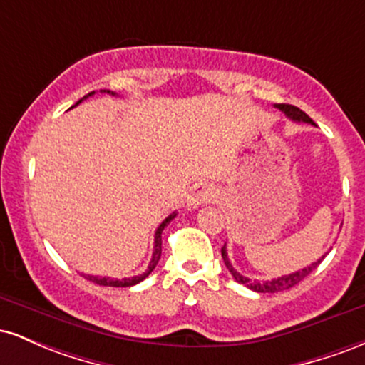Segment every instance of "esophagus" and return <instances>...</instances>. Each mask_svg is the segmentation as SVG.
<instances>
[{"instance_id":"esophagus-1","label":"esophagus","mask_w":365,"mask_h":365,"mask_svg":"<svg viewBox=\"0 0 365 365\" xmlns=\"http://www.w3.org/2000/svg\"><path fill=\"white\" fill-rule=\"evenodd\" d=\"M212 199H215V188H212V185H209V183H199V185L192 188L190 195L187 197V206L190 209H197L199 206H202V204L211 202Z\"/></svg>"}]
</instances>
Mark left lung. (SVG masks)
<instances>
[{"instance_id":"8db88e82","label":"left lung","mask_w":365,"mask_h":365,"mask_svg":"<svg viewBox=\"0 0 365 365\" xmlns=\"http://www.w3.org/2000/svg\"><path fill=\"white\" fill-rule=\"evenodd\" d=\"M276 108H278L279 111H283L284 115H287L288 118L293 120V121H304V123L316 125L311 118H309L307 115H305L302 110H299V108H297V106H292V104H276ZM221 255H223V261L226 264V267H228V271H230V273H232L233 278H235L237 283L245 284L247 288H250V290H254V292H257V293H276V292L288 290V288L295 287L297 283L302 282L305 276L311 274L312 271L316 269L317 266H319L321 261H322V259H324L326 254L322 255L321 259H317L316 262H312L311 266L304 267V269H299V271H295V273H292V274L282 276V278H274V279H271V282H262V283L261 282H255V279L252 282V279H250V278H247V276H242L240 273H238L235 267L232 266V262H230L228 254H226V245L223 247V249H221Z\"/></svg>"}]
</instances>
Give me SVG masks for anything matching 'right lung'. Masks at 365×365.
I'll return each instance as SVG.
<instances>
[{"label":"right lung","instance_id":"add662e5","mask_svg":"<svg viewBox=\"0 0 365 365\" xmlns=\"http://www.w3.org/2000/svg\"><path fill=\"white\" fill-rule=\"evenodd\" d=\"M101 92H106V94H110V96H116V92H113V91H101ZM92 94H96V92L92 91V92H89V94H87V96H83L81 101L75 103V106H77V104H81V103L83 101V99H87V98H89V96H92ZM72 108H73V106H72ZM175 216H177V212H173V215H170L168 217H166L165 221H163L161 225L158 226L156 235H154V252H153V259H150V262H149V266H148V271H145V273H142V274H139V276H133V278H123V279L99 278V276H91V274H82V276H83V278H86V279H89V282H92V283L101 284V287H118V288H123V287H133V284L140 283L142 279L148 278V276H149L150 273H153L154 267H156L159 257H161V233H163V230H165V226L170 225V221L173 220Z\"/></svg>","mask_w":365,"mask_h":365}]
</instances>
